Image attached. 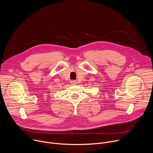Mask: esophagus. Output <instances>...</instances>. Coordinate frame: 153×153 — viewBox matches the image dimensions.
<instances>
[{
    "instance_id": "1",
    "label": "esophagus",
    "mask_w": 153,
    "mask_h": 153,
    "mask_svg": "<svg viewBox=\"0 0 153 153\" xmlns=\"http://www.w3.org/2000/svg\"><path fill=\"white\" fill-rule=\"evenodd\" d=\"M71 83H72V85H76L77 84V81H76L75 80H73L71 81Z\"/></svg>"
}]
</instances>
